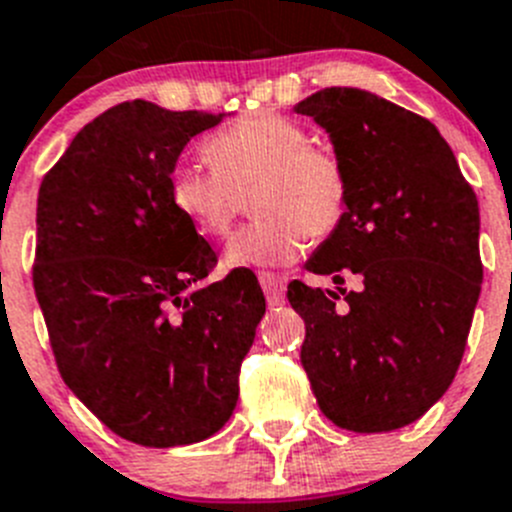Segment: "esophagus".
Returning <instances> with one entry per match:
<instances>
[{
    "instance_id": "esophagus-1",
    "label": "esophagus",
    "mask_w": 512,
    "mask_h": 512,
    "mask_svg": "<svg viewBox=\"0 0 512 512\" xmlns=\"http://www.w3.org/2000/svg\"><path fill=\"white\" fill-rule=\"evenodd\" d=\"M260 286L265 291V299H268L270 306H278L283 301V278L281 275H273V273H260Z\"/></svg>"
}]
</instances>
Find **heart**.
<instances>
[{
    "instance_id": "b5f03b06",
    "label": "heart",
    "mask_w": 512,
    "mask_h": 512,
    "mask_svg": "<svg viewBox=\"0 0 512 512\" xmlns=\"http://www.w3.org/2000/svg\"><path fill=\"white\" fill-rule=\"evenodd\" d=\"M213 167L180 162L170 175V201L206 237H229L237 219L257 216L226 250L229 265H286L322 242L348 211V172L335 151L309 144L301 123L281 113H252L206 141Z\"/></svg>"
}]
</instances>
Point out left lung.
<instances>
[{
  "label": "left lung",
  "instance_id": "8db88e82",
  "mask_svg": "<svg viewBox=\"0 0 512 512\" xmlns=\"http://www.w3.org/2000/svg\"><path fill=\"white\" fill-rule=\"evenodd\" d=\"M293 110L330 133L350 185L345 219L306 260L335 291L288 283L301 366L337 428H404L464 358L482 291L477 195L438 128L384 97L327 87ZM350 274L355 292L341 288Z\"/></svg>",
  "mask_w": 512,
  "mask_h": 512
}]
</instances>
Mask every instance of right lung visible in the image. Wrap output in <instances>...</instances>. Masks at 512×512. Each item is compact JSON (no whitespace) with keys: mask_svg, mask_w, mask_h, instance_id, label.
Wrapping results in <instances>:
<instances>
[{"mask_svg":"<svg viewBox=\"0 0 512 512\" xmlns=\"http://www.w3.org/2000/svg\"><path fill=\"white\" fill-rule=\"evenodd\" d=\"M221 118L121 102L74 136L38 190L33 286L61 379L139 446L224 428L265 314L255 275L201 286L216 252L170 201L177 157Z\"/></svg>","mask_w":512,"mask_h":512,"instance_id":"1","label":"right lung"}]
</instances>
